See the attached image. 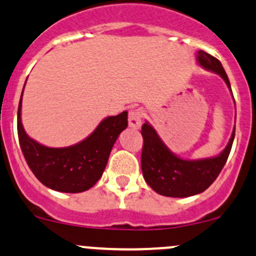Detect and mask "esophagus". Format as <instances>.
I'll use <instances>...</instances> for the list:
<instances>
[{"label":"esophagus","instance_id":"1","mask_svg":"<svg viewBox=\"0 0 256 256\" xmlns=\"http://www.w3.org/2000/svg\"><path fill=\"white\" fill-rule=\"evenodd\" d=\"M144 120V112L141 109H132L128 112V125L132 128H140Z\"/></svg>","mask_w":256,"mask_h":256}]
</instances>
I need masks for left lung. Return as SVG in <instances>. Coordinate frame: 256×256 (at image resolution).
<instances>
[{"label": "left lung", "mask_w": 256, "mask_h": 256, "mask_svg": "<svg viewBox=\"0 0 256 256\" xmlns=\"http://www.w3.org/2000/svg\"><path fill=\"white\" fill-rule=\"evenodd\" d=\"M198 64L218 74L230 90V83L222 64L205 51L198 52ZM144 146L141 153V168L147 184L156 192L169 198H188L205 192L217 179L224 166L232 148L236 135L233 130L230 144L217 157L198 160H185L170 152L154 128L148 124L142 125Z\"/></svg>", "instance_id": "obj_1"}]
</instances>
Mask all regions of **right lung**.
<instances>
[{"label":"right lung","instance_id":"obj_1","mask_svg":"<svg viewBox=\"0 0 256 256\" xmlns=\"http://www.w3.org/2000/svg\"><path fill=\"white\" fill-rule=\"evenodd\" d=\"M20 108L22 96L17 130L24 158L42 184L61 192H82L90 189L100 179L118 136L128 128V112H122L104 119L92 135L80 144L50 148L26 135L20 121Z\"/></svg>","mask_w":256,"mask_h":256}]
</instances>
